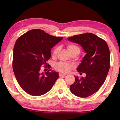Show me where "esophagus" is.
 <instances>
[{"instance_id": "1", "label": "esophagus", "mask_w": 120, "mask_h": 120, "mask_svg": "<svg viewBox=\"0 0 120 120\" xmlns=\"http://www.w3.org/2000/svg\"><path fill=\"white\" fill-rule=\"evenodd\" d=\"M66 74H63V73H59V76L60 77H61V76H66Z\"/></svg>"}]
</instances>
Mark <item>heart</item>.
<instances>
[{"mask_svg": "<svg viewBox=\"0 0 120 120\" xmlns=\"http://www.w3.org/2000/svg\"><path fill=\"white\" fill-rule=\"evenodd\" d=\"M67 49H68V51L70 53L74 52H78L79 53H80V49L79 47L78 46L75 45V44H69V45H68ZM58 50H59V49L58 48L54 49L52 52V56H56L58 52ZM72 66L71 65L65 62H59V63H58V64H56L55 65L56 69L59 71L63 72H68L70 70V69L72 68Z\"/></svg>", "mask_w": 120, "mask_h": 120, "instance_id": "heart-1", "label": "heart"}]
</instances>
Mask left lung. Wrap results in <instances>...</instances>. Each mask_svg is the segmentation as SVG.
Here are the masks:
<instances>
[{
    "instance_id": "8db88e82",
    "label": "left lung",
    "mask_w": 120,
    "mask_h": 120,
    "mask_svg": "<svg viewBox=\"0 0 120 120\" xmlns=\"http://www.w3.org/2000/svg\"><path fill=\"white\" fill-rule=\"evenodd\" d=\"M68 40L80 45L86 53L77 70L86 76L80 78L75 76L70 91L77 96L87 97L98 91L106 79L110 67L109 47L104 40L92 33L74 35Z\"/></svg>"
}]
</instances>
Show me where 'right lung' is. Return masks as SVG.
Here are the masks:
<instances>
[{
    "instance_id": "add662e5",
    "label": "right lung",
    "mask_w": 120,
    "mask_h": 120,
    "mask_svg": "<svg viewBox=\"0 0 120 120\" xmlns=\"http://www.w3.org/2000/svg\"><path fill=\"white\" fill-rule=\"evenodd\" d=\"M63 38L56 37L39 29L30 30L18 38L14 47L13 69L21 88L27 94L38 96L48 92L58 78V72H40L51 58V49Z\"/></svg>"
}]
</instances>
